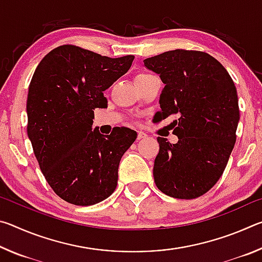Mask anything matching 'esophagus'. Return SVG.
I'll return each mask as SVG.
<instances>
[{"label": "esophagus", "instance_id": "esophagus-1", "mask_svg": "<svg viewBox=\"0 0 262 262\" xmlns=\"http://www.w3.org/2000/svg\"><path fill=\"white\" fill-rule=\"evenodd\" d=\"M148 135L145 134L144 132H139L137 133V140H143V139H147Z\"/></svg>", "mask_w": 262, "mask_h": 262}]
</instances>
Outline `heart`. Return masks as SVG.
I'll return each mask as SVG.
<instances>
[{
  "mask_svg": "<svg viewBox=\"0 0 262 262\" xmlns=\"http://www.w3.org/2000/svg\"><path fill=\"white\" fill-rule=\"evenodd\" d=\"M139 76H145V75L144 74H141V75H139Z\"/></svg>",
  "mask_w": 262,
  "mask_h": 262,
  "instance_id": "1",
  "label": "heart"
}]
</instances>
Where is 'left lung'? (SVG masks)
I'll use <instances>...</instances> for the list:
<instances>
[{
    "instance_id": "obj_1",
    "label": "left lung",
    "mask_w": 262,
    "mask_h": 262,
    "mask_svg": "<svg viewBox=\"0 0 262 262\" xmlns=\"http://www.w3.org/2000/svg\"><path fill=\"white\" fill-rule=\"evenodd\" d=\"M143 63L165 84L155 118L179 117L172 122L177 143L157 137L155 183L168 196H201L221 178L236 143L239 107L234 83L227 69L203 52L168 51Z\"/></svg>"
}]
</instances>
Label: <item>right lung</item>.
I'll return each instance as SVG.
<instances>
[{
    "instance_id": "right-lung-1",
    "label": "right lung",
    "mask_w": 262,
    "mask_h": 262,
    "mask_svg": "<svg viewBox=\"0 0 262 262\" xmlns=\"http://www.w3.org/2000/svg\"><path fill=\"white\" fill-rule=\"evenodd\" d=\"M133 60L63 45L35 69L26 101L28 136L47 183L64 201L96 205L117 187L120 159L137 133L126 127H115L110 135L92 130L94 110L107 107L104 91Z\"/></svg>"
}]
</instances>
